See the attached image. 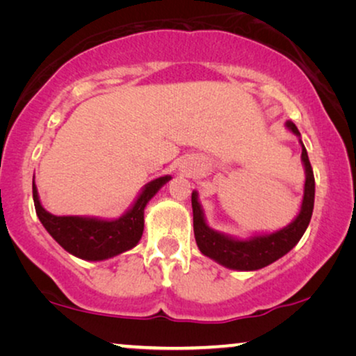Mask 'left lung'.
<instances>
[{"mask_svg": "<svg viewBox=\"0 0 356 356\" xmlns=\"http://www.w3.org/2000/svg\"><path fill=\"white\" fill-rule=\"evenodd\" d=\"M285 128L298 138L301 145V163L305 168V186L300 212L289 225L270 233H252L246 238L227 235V233L209 227L206 213L199 202V194L197 191H193V225L199 251L227 269L250 272L259 270L262 267L272 264L284 257L290 250H293L309 225L314 207L313 168H311L308 152L301 140L298 128L291 121H286Z\"/></svg>", "mask_w": 356, "mask_h": 356, "instance_id": "1", "label": "left lung"}]
</instances>
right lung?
Returning a JSON list of instances; mask_svg holds the SVG:
<instances>
[{
	"mask_svg": "<svg viewBox=\"0 0 356 356\" xmlns=\"http://www.w3.org/2000/svg\"><path fill=\"white\" fill-rule=\"evenodd\" d=\"M170 179V175H163L149 181L128 211L118 218L53 216L42 206L35 177L32 181V194L38 220L63 250L84 261H105L138 245L144 232V209Z\"/></svg>",
	"mask_w": 356,
	"mask_h": 356,
	"instance_id": "obj_1",
	"label": "right lung"
}]
</instances>
